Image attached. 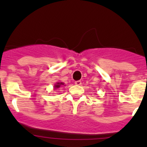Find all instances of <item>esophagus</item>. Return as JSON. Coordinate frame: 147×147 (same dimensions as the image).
<instances>
[{"label": "esophagus", "instance_id": "obj_1", "mask_svg": "<svg viewBox=\"0 0 147 147\" xmlns=\"http://www.w3.org/2000/svg\"><path fill=\"white\" fill-rule=\"evenodd\" d=\"M75 84H76V85H81V84H82V82H81L80 80L75 81Z\"/></svg>", "mask_w": 147, "mask_h": 147}]
</instances>
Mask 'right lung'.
Masks as SVG:
<instances>
[{
  "label": "right lung",
  "instance_id": "obj_1",
  "mask_svg": "<svg viewBox=\"0 0 147 147\" xmlns=\"http://www.w3.org/2000/svg\"><path fill=\"white\" fill-rule=\"evenodd\" d=\"M63 84H64V83H63V82H57V83H56L55 85L54 86V88H55V89L60 88V86L63 85Z\"/></svg>",
  "mask_w": 147,
  "mask_h": 147
}]
</instances>
